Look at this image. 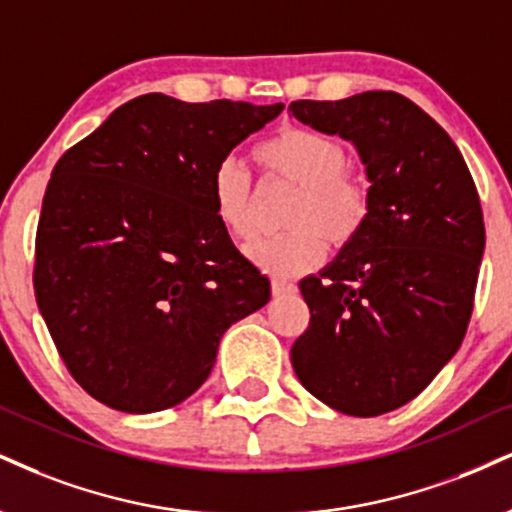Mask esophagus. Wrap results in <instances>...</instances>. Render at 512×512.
Masks as SVG:
<instances>
[{
  "instance_id": "34e87169",
  "label": "esophagus",
  "mask_w": 512,
  "mask_h": 512,
  "mask_svg": "<svg viewBox=\"0 0 512 512\" xmlns=\"http://www.w3.org/2000/svg\"><path fill=\"white\" fill-rule=\"evenodd\" d=\"M295 291V283L286 279H272V293L274 298H281V295H288Z\"/></svg>"
}]
</instances>
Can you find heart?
I'll return each mask as SVG.
<instances>
[{"instance_id": "b5f03b06", "label": "heart", "mask_w": 512, "mask_h": 512, "mask_svg": "<svg viewBox=\"0 0 512 512\" xmlns=\"http://www.w3.org/2000/svg\"><path fill=\"white\" fill-rule=\"evenodd\" d=\"M257 162L272 176L298 186L286 226L279 236L252 240L245 257L276 279L298 276L317 267L326 255V240L343 248L360 236L372 209L365 178L348 171L346 147L331 135L310 128H283L255 150ZM214 217L231 238L245 240L255 231L252 178L233 157L221 159L212 174Z\"/></svg>"}]
</instances>
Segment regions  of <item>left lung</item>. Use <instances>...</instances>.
I'll use <instances>...</instances> for the list:
<instances>
[{
	"instance_id": "8db88e82",
	"label": "left lung",
	"mask_w": 512,
	"mask_h": 512,
	"mask_svg": "<svg viewBox=\"0 0 512 512\" xmlns=\"http://www.w3.org/2000/svg\"><path fill=\"white\" fill-rule=\"evenodd\" d=\"M350 140L367 166L372 209L360 236L300 281L310 326L293 343L300 384L343 415L410 403L458 353L484 255V217L448 133L398 92L288 107Z\"/></svg>"
}]
</instances>
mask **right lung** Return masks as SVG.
<instances>
[{
    "mask_svg": "<svg viewBox=\"0 0 512 512\" xmlns=\"http://www.w3.org/2000/svg\"><path fill=\"white\" fill-rule=\"evenodd\" d=\"M283 104L150 92L64 152L35 236V300L71 377L121 412L183 403L269 279L221 229L212 174Z\"/></svg>",
    "mask_w": 512,
    "mask_h": 512,
    "instance_id": "add662e5",
    "label": "right lung"
}]
</instances>
